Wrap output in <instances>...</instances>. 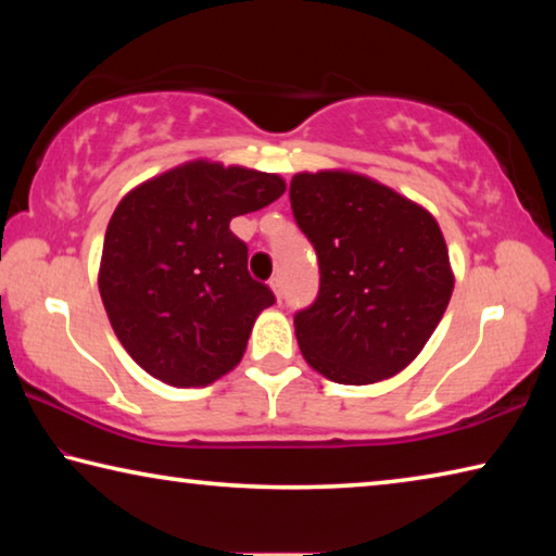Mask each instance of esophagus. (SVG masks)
<instances>
[{
  "label": "esophagus",
  "mask_w": 556,
  "mask_h": 556,
  "mask_svg": "<svg viewBox=\"0 0 556 556\" xmlns=\"http://www.w3.org/2000/svg\"><path fill=\"white\" fill-rule=\"evenodd\" d=\"M269 287H271V291H275L277 299H281V294H285V285H281V277H271Z\"/></svg>",
  "instance_id": "obj_1"
}]
</instances>
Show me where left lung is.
<instances>
[{"mask_svg": "<svg viewBox=\"0 0 556 556\" xmlns=\"http://www.w3.org/2000/svg\"><path fill=\"white\" fill-rule=\"evenodd\" d=\"M289 201L321 269L316 301L294 316L301 355L341 384L397 375L427 345L454 291L434 215L351 172L296 174Z\"/></svg>", "mask_w": 556, "mask_h": 556, "instance_id": "obj_1", "label": "left lung"}]
</instances>
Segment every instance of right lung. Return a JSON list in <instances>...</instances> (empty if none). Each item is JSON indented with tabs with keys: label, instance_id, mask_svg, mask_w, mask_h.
Instances as JSON below:
<instances>
[{
	"label": "right lung",
	"instance_id": "add662e5",
	"mask_svg": "<svg viewBox=\"0 0 556 556\" xmlns=\"http://www.w3.org/2000/svg\"><path fill=\"white\" fill-rule=\"evenodd\" d=\"M285 178L205 159L159 174L119 201L98 287L135 363L174 388H205L242 361L255 318L275 304L248 271L230 220L275 203Z\"/></svg>",
	"mask_w": 556,
	"mask_h": 556
}]
</instances>
